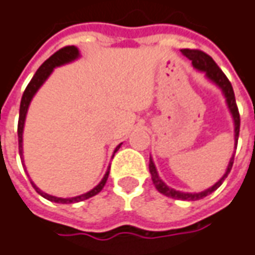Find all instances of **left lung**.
I'll return each mask as SVG.
<instances>
[{
    "label": "left lung",
    "mask_w": 255,
    "mask_h": 255,
    "mask_svg": "<svg viewBox=\"0 0 255 255\" xmlns=\"http://www.w3.org/2000/svg\"><path fill=\"white\" fill-rule=\"evenodd\" d=\"M182 54H183L184 57H187L189 59H190L193 66H194L197 71L204 72L205 76L208 77L211 82H214V83L217 84L219 89L222 90L225 98H226L228 108H229V111H231L232 118H233V122H235V145H238L239 131H240V115H239L238 105H236V98H235L233 87H232L229 79L225 76L224 72L219 69V66L215 64V61H214L208 54L203 52V51L184 48V50H182ZM233 158H235V154H233V157H232L231 161H229V165H228V168H226V172H225L224 176L219 179L218 182L214 184L212 187H210V189H207V190L204 191H200V193H184V191L175 190V189L169 187L168 184H165L164 182H162V179L158 176L157 168H155L154 161H152V158L151 157H150V164H148V169H150L152 183H154L155 189H157L159 193H162V194L166 196V197L175 198V200L196 201V200L204 198L205 196L211 194L212 191L217 190L219 186L222 184V182H224L225 179L228 178V175H229V172H231L232 165H233Z\"/></svg>",
    "instance_id": "obj_1"
}]
</instances>
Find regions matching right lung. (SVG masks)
Masks as SVG:
<instances>
[{"label": "right lung", "mask_w": 255, "mask_h": 255, "mask_svg": "<svg viewBox=\"0 0 255 255\" xmlns=\"http://www.w3.org/2000/svg\"><path fill=\"white\" fill-rule=\"evenodd\" d=\"M76 58H79V50H77L75 45H68V47L61 48V50L57 51L54 55H51V57L37 69L36 75L33 76V79L30 80V83L27 84L23 96H22V101H20L19 124H17V140H19V154H20V159H23V147H22V143H23L24 119H26V114H27V108H29V105H30L31 98L34 97V94L37 93V90H38V89L43 86L44 82L48 79V76H50L51 73H52V71H54V68L61 66V65L64 64H68V62H72V61H75ZM119 147H121V144L115 148V152L119 150ZM108 175H110V169L107 171L103 180H101L94 189H91L90 191H87V193H84V194H80V196H76V197L71 198H61L55 197V196H50V194H47V193H44V191L40 190L33 182H31V184H33V187L36 189V191L41 196V197L47 198V200H50V201H54V203H59V204H73V203L83 201V200H87V198H90L93 197V196L98 194L100 191L103 190V187L105 186V183H107Z\"/></svg>", "instance_id": "add662e5"}]
</instances>
